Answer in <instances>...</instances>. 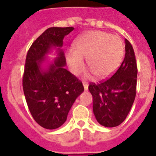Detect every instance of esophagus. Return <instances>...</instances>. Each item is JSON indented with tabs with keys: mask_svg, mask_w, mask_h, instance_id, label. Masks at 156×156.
<instances>
[{
	"mask_svg": "<svg viewBox=\"0 0 156 156\" xmlns=\"http://www.w3.org/2000/svg\"><path fill=\"white\" fill-rule=\"evenodd\" d=\"M83 88H84V90H88V84L86 82H83Z\"/></svg>",
	"mask_w": 156,
	"mask_h": 156,
	"instance_id": "esophagus-1",
	"label": "esophagus"
}]
</instances>
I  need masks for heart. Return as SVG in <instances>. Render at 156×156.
I'll return each mask as SVG.
<instances>
[{
	"label": "heart",
	"mask_w": 156,
	"mask_h": 156,
	"mask_svg": "<svg viewBox=\"0 0 156 156\" xmlns=\"http://www.w3.org/2000/svg\"><path fill=\"white\" fill-rule=\"evenodd\" d=\"M73 48L66 52L70 71L78 74L87 58L90 73L101 80L109 77L122 61L124 48L119 37L102 31H88L76 38Z\"/></svg>",
	"instance_id": "obj_1"
}]
</instances>
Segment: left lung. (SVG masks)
I'll use <instances>...</instances> for the list:
<instances>
[{
    "mask_svg": "<svg viewBox=\"0 0 156 156\" xmlns=\"http://www.w3.org/2000/svg\"><path fill=\"white\" fill-rule=\"evenodd\" d=\"M125 58L115 73L100 83H90L93 112L98 122L105 127L121 124L127 116L136 96L137 68L134 51L125 39Z\"/></svg>",
    "mask_w": 156,
    "mask_h": 156,
    "instance_id": "8db88e82",
    "label": "left lung"
}]
</instances>
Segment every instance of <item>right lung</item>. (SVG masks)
<instances>
[{"instance_id":"obj_1","label":"right lung","mask_w":156,"mask_h":156,"mask_svg":"<svg viewBox=\"0 0 156 156\" xmlns=\"http://www.w3.org/2000/svg\"><path fill=\"white\" fill-rule=\"evenodd\" d=\"M73 27H51L31 45L25 64L23 87L27 105L34 120L42 127H60L77 97L84 90L82 82L65 69L63 39ZM53 50L54 62L43 68V62Z\"/></svg>"}]
</instances>
